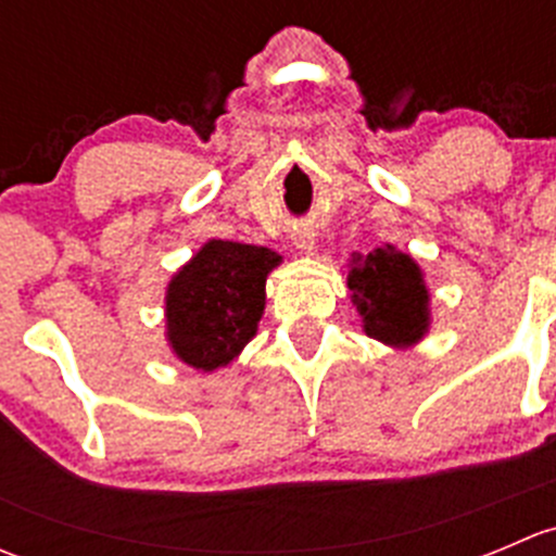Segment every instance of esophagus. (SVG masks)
<instances>
[{"label": "esophagus", "mask_w": 556, "mask_h": 556, "mask_svg": "<svg viewBox=\"0 0 556 556\" xmlns=\"http://www.w3.org/2000/svg\"><path fill=\"white\" fill-rule=\"evenodd\" d=\"M293 244L299 247V250L304 252V255H312L314 244H317V242H314V233H312V231H299V233H295V237H293Z\"/></svg>", "instance_id": "obj_1"}]
</instances>
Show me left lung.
Here are the masks:
<instances>
[{
  "label": "left lung",
  "instance_id": "1",
  "mask_svg": "<svg viewBox=\"0 0 556 556\" xmlns=\"http://www.w3.org/2000/svg\"><path fill=\"white\" fill-rule=\"evenodd\" d=\"M346 288L363 319V330L382 344L412 346L430 328V293L422 268L392 244L352 257Z\"/></svg>",
  "mask_w": 556,
  "mask_h": 556
}]
</instances>
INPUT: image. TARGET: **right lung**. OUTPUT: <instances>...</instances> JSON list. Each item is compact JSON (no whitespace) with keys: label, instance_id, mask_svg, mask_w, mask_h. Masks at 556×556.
<instances>
[{"label":"right lung","instance_id":"obj_1","mask_svg":"<svg viewBox=\"0 0 556 556\" xmlns=\"http://www.w3.org/2000/svg\"><path fill=\"white\" fill-rule=\"evenodd\" d=\"M282 257L268 247L210 239L166 288V339L195 371L228 366L255 336L266 277Z\"/></svg>","mask_w":556,"mask_h":556}]
</instances>
